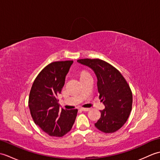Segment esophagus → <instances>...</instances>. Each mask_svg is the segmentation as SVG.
I'll use <instances>...</instances> for the list:
<instances>
[{
    "mask_svg": "<svg viewBox=\"0 0 160 160\" xmlns=\"http://www.w3.org/2000/svg\"><path fill=\"white\" fill-rule=\"evenodd\" d=\"M80 109L81 111H89V108H80Z\"/></svg>",
    "mask_w": 160,
    "mask_h": 160,
    "instance_id": "obj_1",
    "label": "esophagus"
}]
</instances>
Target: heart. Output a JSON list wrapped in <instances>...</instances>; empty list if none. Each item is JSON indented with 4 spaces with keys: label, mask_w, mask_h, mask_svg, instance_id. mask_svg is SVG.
I'll use <instances>...</instances> for the list:
<instances>
[{
    "label": "heart",
    "mask_w": 160,
    "mask_h": 160,
    "mask_svg": "<svg viewBox=\"0 0 160 160\" xmlns=\"http://www.w3.org/2000/svg\"><path fill=\"white\" fill-rule=\"evenodd\" d=\"M86 73H88V72H87V71H82V72L81 73L80 76H82V75H84V74H86Z\"/></svg>",
    "instance_id": "b5f03b06"
}]
</instances>
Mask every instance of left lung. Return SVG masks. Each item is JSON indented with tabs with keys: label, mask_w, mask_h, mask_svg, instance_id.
<instances>
[{
	"label": "left lung",
	"mask_w": 160,
	"mask_h": 160,
	"mask_svg": "<svg viewBox=\"0 0 160 160\" xmlns=\"http://www.w3.org/2000/svg\"><path fill=\"white\" fill-rule=\"evenodd\" d=\"M78 62L94 71L99 98L105 105L95 127L105 133L117 131L127 122L132 109V94L128 82L116 68L106 61L84 58Z\"/></svg>",
	"instance_id": "left-lung-1"
}]
</instances>
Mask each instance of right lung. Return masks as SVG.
I'll return each instance as SVG.
<instances>
[{
	"mask_svg": "<svg viewBox=\"0 0 160 160\" xmlns=\"http://www.w3.org/2000/svg\"><path fill=\"white\" fill-rule=\"evenodd\" d=\"M72 63L73 60L51 62L37 76L30 91L28 105L33 120L50 136L67 134L77 116L78 109L60 108L57 98Z\"/></svg>",
	"mask_w": 160,
	"mask_h": 160,
	"instance_id": "right-lung-1",
	"label": "right lung"
}]
</instances>
